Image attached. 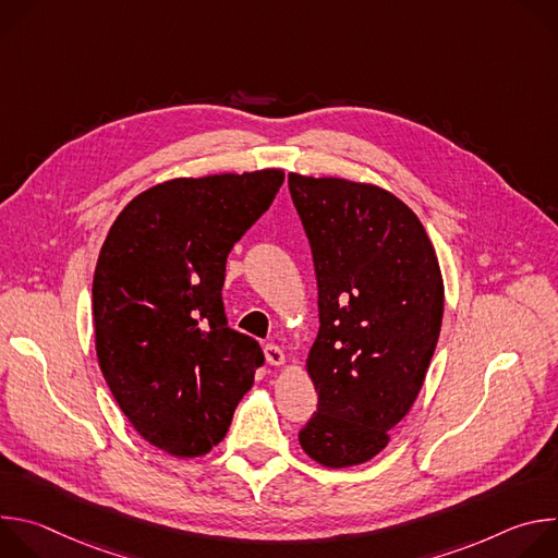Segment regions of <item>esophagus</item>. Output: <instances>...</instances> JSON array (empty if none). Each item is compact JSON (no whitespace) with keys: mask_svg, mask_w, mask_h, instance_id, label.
<instances>
[{"mask_svg":"<svg viewBox=\"0 0 558 558\" xmlns=\"http://www.w3.org/2000/svg\"><path fill=\"white\" fill-rule=\"evenodd\" d=\"M265 357H267V362L271 364V366H282L284 364V351L280 349V347H276V344H267L265 347Z\"/></svg>","mask_w":558,"mask_h":558,"instance_id":"1","label":"esophagus"}]
</instances>
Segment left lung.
<instances>
[{
  "label": "left lung",
  "mask_w": 558,
  "mask_h": 558,
  "mask_svg": "<svg viewBox=\"0 0 558 558\" xmlns=\"http://www.w3.org/2000/svg\"><path fill=\"white\" fill-rule=\"evenodd\" d=\"M304 225L320 331L306 355L317 413L302 450L325 468L371 461L424 386L444 276L415 211L388 190L340 177L289 174Z\"/></svg>",
  "instance_id": "obj_1"
}]
</instances>
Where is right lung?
<instances>
[{
    "label": "right lung",
    "instance_id": "right-lung-1",
    "mask_svg": "<svg viewBox=\"0 0 558 558\" xmlns=\"http://www.w3.org/2000/svg\"><path fill=\"white\" fill-rule=\"evenodd\" d=\"M284 172L170 179L112 222L95 282V349L134 430L172 457L207 454L254 386L263 351L227 327L225 263Z\"/></svg>",
    "mask_w": 558,
    "mask_h": 558
}]
</instances>
